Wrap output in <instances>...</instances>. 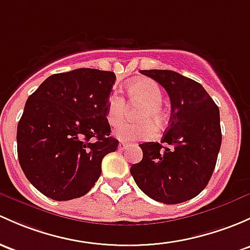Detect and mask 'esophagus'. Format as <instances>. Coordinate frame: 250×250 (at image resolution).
<instances>
[{"mask_svg": "<svg viewBox=\"0 0 250 250\" xmlns=\"http://www.w3.org/2000/svg\"><path fill=\"white\" fill-rule=\"evenodd\" d=\"M128 146H129V145H128V144H125V143H120V144H118V149H120V151H125V149L127 148Z\"/></svg>", "mask_w": 250, "mask_h": 250, "instance_id": "1", "label": "esophagus"}]
</instances>
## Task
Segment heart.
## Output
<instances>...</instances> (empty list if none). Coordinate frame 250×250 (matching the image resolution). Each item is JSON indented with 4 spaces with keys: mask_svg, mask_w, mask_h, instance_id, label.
<instances>
[{
    "mask_svg": "<svg viewBox=\"0 0 250 250\" xmlns=\"http://www.w3.org/2000/svg\"><path fill=\"white\" fill-rule=\"evenodd\" d=\"M128 94L133 103L143 104L144 107L139 112V121L134 125H125L115 133L117 139L125 143L136 140H149L158 133V127L154 122L163 125L165 122L163 110V91L156 81L151 79H135L128 85ZM127 105L120 94L112 93L106 106V120L110 125L118 127L125 118Z\"/></svg>",
    "mask_w": 250,
    "mask_h": 250,
    "instance_id": "1",
    "label": "heart"
}]
</instances>
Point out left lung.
<instances>
[{
    "instance_id": "obj_1",
    "label": "left lung",
    "mask_w": 250,
    "mask_h": 250,
    "mask_svg": "<svg viewBox=\"0 0 250 250\" xmlns=\"http://www.w3.org/2000/svg\"><path fill=\"white\" fill-rule=\"evenodd\" d=\"M167 92L169 127L159 143L139 145L143 160L130 167L138 187L153 200L181 204L204 190L222 145L219 109L196 81L172 70H140Z\"/></svg>"
}]
</instances>
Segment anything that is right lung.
<instances>
[{"mask_svg": "<svg viewBox=\"0 0 250 250\" xmlns=\"http://www.w3.org/2000/svg\"><path fill=\"white\" fill-rule=\"evenodd\" d=\"M116 75L79 68L54 74L28 97L18 125L20 167L27 180L52 200L80 198L115 152L106 106Z\"/></svg>", "mask_w": 250, "mask_h": 250, "instance_id": "1", "label": "right lung"}]
</instances>
